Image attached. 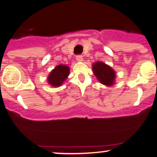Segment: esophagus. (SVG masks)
<instances>
[{"mask_svg":"<svg viewBox=\"0 0 157 157\" xmlns=\"http://www.w3.org/2000/svg\"><path fill=\"white\" fill-rule=\"evenodd\" d=\"M76 59H77V61L78 62H82V59H83V58H82L81 55H77V56H76Z\"/></svg>","mask_w":157,"mask_h":157,"instance_id":"34e87169","label":"esophagus"}]
</instances>
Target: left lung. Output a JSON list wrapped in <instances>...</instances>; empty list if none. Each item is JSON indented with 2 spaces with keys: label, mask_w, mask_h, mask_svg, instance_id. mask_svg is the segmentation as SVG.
<instances>
[{
  "label": "left lung",
  "mask_w": 157,
  "mask_h": 157,
  "mask_svg": "<svg viewBox=\"0 0 157 157\" xmlns=\"http://www.w3.org/2000/svg\"><path fill=\"white\" fill-rule=\"evenodd\" d=\"M93 72L101 83L106 86H111L114 83L115 73L109 65L101 62H97L92 65Z\"/></svg>",
  "instance_id": "8db88e82"
}]
</instances>
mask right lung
I'll use <instances>...</instances> for the list:
<instances>
[{
    "label": "right lung",
    "instance_id": "1",
    "mask_svg": "<svg viewBox=\"0 0 157 157\" xmlns=\"http://www.w3.org/2000/svg\"><path fill=\"white\" fill-rule=\"evenodd\" d=\"M69 75V68L68 66L59 65L51 72L48 76V82L53 86H59L66 80Z\"/></svg>",
    "mask_w": 157,
    "mask_h": 157
}]
</instances>
